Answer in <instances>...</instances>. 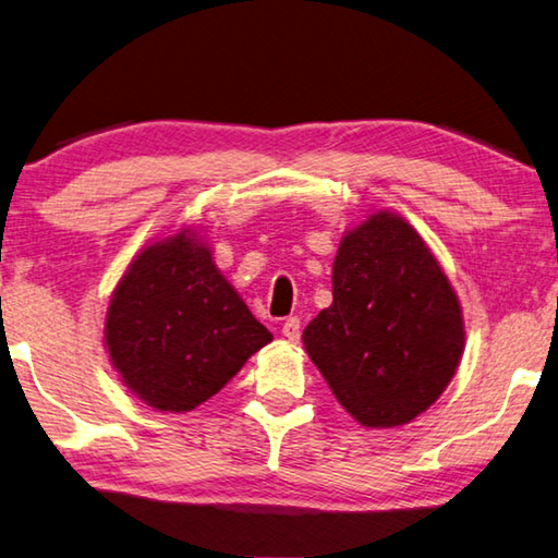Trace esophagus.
I'll list each match as a JSON object with an SVG mask.
<instances>
[{
  "label": "esophagus",
  "mask_w": 558,
  "mask_h": 558,
  "mask_svg": "<svg viewBox=\"0 0 558 558\" xmlns=\"http://www.w3.org/2000/svg\"><path fill=\"white\" fill-rule=\"evenodd\" d=\"M282 337L288 341H300V319L298 317H288L286 324H282Z\"/></svg>",
  "instance_id": "34e87169"
}]
</instances>
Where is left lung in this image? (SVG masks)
I'll return each instance as SVG.
<instances>
[{"label":"left lung","instance_id":"left-lung-1","mask_svg":"<svg viewBox=\"0 0 558 558\" xmlns=\"http://www.w3.org/2000/svg\"><path fill=\"white\" fill-rule=\"evenodd\" d=\"M331 295L302 341L341 408L371 429L429 410L459 368L465 329L449 278L408 219L376 211L347 231Z\"/></svg>","mask_w":558,"mask_h":558}]
</instances>
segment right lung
I'll return each mask as SVG.
<instances>
[{"label": "right lung", "mask_w": 558, "mask_h": 558, "mask_svg": "<svg viewBox=\"0 0 558 558\" xmlns=\"http://www.w3.org/2000/svg\"><path fill=\"white\" fill-rule=\"evenodd\" d=\"M270 341L192 229L131 260L105 322L111 366L158 412L195 410Z\"/></svg>", "instance_id": "add662e5"}]
</instances>
